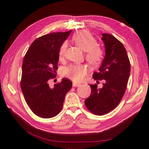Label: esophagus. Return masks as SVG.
<instances>
[{
    "instance_id": "esophagus-1",
    "label": "esophagus",
    "mask_w": 149,
    "mask_h": 149,
    "mask_svg": "<svg viewBox=\"0 0 149 149\" xmlns=\"http://www.w3.org/2000/svg\"><path fill=\"white\" fill-rule=\"evenodd\" d=\"M80 85V84H77V83L74 82L73 83V87H79Z\"/></svg>"
}]
</instances>
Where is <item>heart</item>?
Masks as SVG:
<instances>
[{"label":"heart","instance_id":"obj_1","mask_svg":"<svg viewBox=\"0 0 149 149\" xmlns=\"http://www.w3.org/2000/svg\"><path fill=\"white\" fill-rule=\"evenodd\" d=\"M72 40L78 47L85 51V58L90 65H95L102 61L104 56V50L98 45L97 39L87 30L78 31L73 35ZM68 44L64 42L59 49V56L63 58L66 51ZM87 69L81 64L70 65L64 70L63 74L65 77L75 82L81 81L87 74Z\"/></svg>","mask_w":149,"mask_h":149}]
</instances>
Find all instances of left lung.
<instances>
[{"instance_id": "1", "label": "left lung", "mask_w": 149, "mask_h": 149, "mask_svg": "<svg viewBox=\"0 0 149 149\" xmlns=\"http://www.w3.org/2000/svg\"><path fill=\"white\" fill-rule=\"evenodd\" d=\"M105 57L99 71L95 72V80H106L101 89L90 85L91 93L85 100L87 109L93 114H108L119 104L124 95L130 74V62L124 46L113 35L102 33Z\"/></svg>"}]
</instances>
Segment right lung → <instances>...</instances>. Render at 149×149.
Segmentation results:
<instances>
[{
	"mask_svg": "<svg viewBox=\"0 0 149 149\" xmlns=\"http://www.w3.org/2000/svg\"><path fill=\"white\" fill-rule=\"evenodd\" d=\"M71 32L42 35L32 42L24 56L21 89L30 109L41 118H50L58 114L65 96L72 87L71 81L65 78L53 88L49 85L58 70L60 47Z\"/></svg>",
	"mask_w": 149,
	"mask_h": 149,
	"instance_id": "1",
	"label": "right lung"
}]
</instances>
